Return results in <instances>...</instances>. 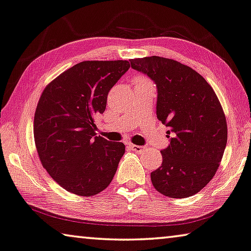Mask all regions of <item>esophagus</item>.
Listing matches in <instances>:
<instances>
[{"mask_svg": "<svg viewBox=\"0 0 251 251\" xmlns=\"http://www.w3.org/2000/svg\"><path fill=\"white\" fill-rule=\"evenodd\" d=\"M129 147H130L131 150L135 151V152H141V151H142L143 149H145V148H143V147L137 146V145H129Z\"/></svg>", "mask_w": 251, "mask_h": 251, "instance_id": "esophagus-1", "label": "esophagus"}]
</instances>
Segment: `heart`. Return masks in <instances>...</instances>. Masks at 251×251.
I'll return each instance as SVG.
<instances>
[{
	"label": "heart",
	"mask_w": 251,
	"mask_h": 251,
	"mask_svg": "<svg viewBox=\"0 0 251 251\" xmlns=\"http://www.w3.org/2000/svg\"><path fill=\"white\" fill-rule=\"evenodd\" d=\"M146 82H149V79L146 77L145 75H137L134 77V83L140 84V83H146Z\"/></svg>",
	"instance_id": "b5f03b06"
}]
</instances>
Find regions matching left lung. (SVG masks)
Masks as SVG:
<instances>
[{"mask_svg":"<svg viewBox=\"0 0 251 251\" xmlns=\"http://www.w3.org/2000/svg\"><path fill=\"white\" fill-rule=\"evenodd\" d=\"M130 63L155 82L157 117L169 128L161 167L151 172L153 187L170 198L198 194L216 175L227 145L218 97L202 75L176 60L153 55Z\"/></svg>","mask_w":251,"mask_h":251,"instance_id":"1","label":"left lung"}]
</instances>
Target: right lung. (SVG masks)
I'll return each mask as SVG.
<instances>
[{"instance_id": "right-lung-1", "label": "right lung", "mask_w": 251, "mask_h": 251, "mask_svg": "<svg viewBox=\"0 0 251 251\" xmlns=\"http://www.w3.org/2000/svg\"><path fill=\"white\" fill-rule=\"evenodd\" d=\"M129 61H83L61 73L41 94L33 133L40 161L65 190L82 197L103 191L125 154L122 142L96 137L94 119Z\"/></svg>"}]
</instances>
